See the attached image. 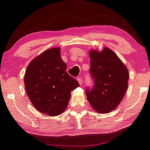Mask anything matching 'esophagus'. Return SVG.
<instances>
[{"label":"esophagus","instance_id":"obj_1","mask_svg":"<svg viewBox=\"0 0 150 150\" xmlns=\"http://www.w3.org/2000/svg\"><path fill=\"white\" fill-rule=\"evenodd\" d=\"M77 81L79 82V84L80 85H82L83 84V80H82V77H78L77 78Z\"/></svg>","mask_w":150,"mask_h":150}]
</instances>
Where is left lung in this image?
Masks as SVG:
<instances>
[{"label": "left lung", "instance_id": "8db88e82", "mask_svg": "<svg viewBox=\"0 0 150 150\" xmlns=\"http://www.w3.org/2000/svg\"><path fill=\"white\" fill-rule=\"evenodd\" d=\"M90 73L94 85L86 88L91 107L96 112L107 113L115 109L125 96L128 87L129 73L125 64L108 48L102 51H90Z\"/></svg>", "mask_w": 150, "mask_h": 150}]
</instances>
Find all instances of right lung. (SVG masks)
Returning <instances> with one entry per match:
<instances>
[{
	"mask_svg": "<svg viewBox=\"0 0 150 150\" xmlns=\"http://www.w3.org/2000/svg\"><path fill=\"white\" fill-rule=\"evenodd\" d=\"M66 68L59 48L46 50L28 64L24 76L25 91L33 106L42 113L50 116L62 113L71 92L79 86Z\"/></svg>",
	"mask_w": 150,
	"mask_h": 150,
	"instance_id": "obj_1",
	"label": "right lung"
}]
</instances>
